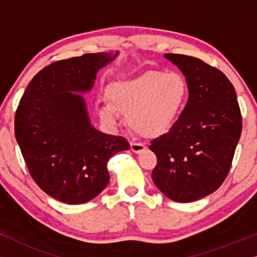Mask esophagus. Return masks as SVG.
Instances as JSON below:
<instances>
[{
  "mask_svg": "<svg viewBox=\"0 0 257 257\" xmlns=\"http://www.w3.org/2000/svg\"><path fill=\"white\" fill-rule=\"evenodd\" d=\"M145 149H146L145 145H144L142 142H139V140H132L131 142V150L135 153L142 152V151H144Z\"/></svg>",
  "mask_w": 257,
  "mask_h": 257,
  "instance_id": "1",
  "label": "esophagus"
}]
</instances>
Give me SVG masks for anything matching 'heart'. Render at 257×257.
<instances>
[{"mask_svg":"<svg viewBox=\"0 0 257 257\" xmlns=\"http://www.w3.org/2000/svg\"><path fill=\"white\" fill-rule=\"evenodd\" d=\"M187 84L174 71H146L131 79L111 84L107 89L111 101L100 104L98 114L108 125L119 120V111L126 112L133 128L146 136L168 131L184 108Z\"/></svg>","mask_w":257,"mask_h":257,"instance_id":"obj_1","label":"heart"}]
</instances>
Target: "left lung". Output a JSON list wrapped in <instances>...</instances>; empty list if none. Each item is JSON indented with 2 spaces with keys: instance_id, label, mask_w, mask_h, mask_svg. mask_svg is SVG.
I'll return each mask as SVG.
<instances>
[{
  "instance_id": "1",
  "label": "left lung",
  "mask_w": 257,
  "mask_h": 257,
  "mask_svg": "<svg viewBox=\"0 0 257 257\" xmlns=\"http://www.w3.org/2000/svg\"><path fill=\"white\" fill-rule=\"evenodd\" d=\"M186 77L188 101L170 131L151 142L152 179L167 198L192 202L215 192L227 178L242 131L233 84L201 59L165 54Z\"/></svg>"
}]
</instances>
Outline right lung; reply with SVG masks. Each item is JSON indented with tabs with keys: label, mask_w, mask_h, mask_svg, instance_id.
Segmentation results:
<instances>
[{
	"label": "right lung",
	"mask_w": 257,
	"mask_h": 257,
	"mask_svg": "<svg viewBox=\"0 0 257 257\" xmlns=\"http://www.w3.org/2000/svg\"><path fill=\"white\" fill-rule=\"evenodd\" d=\"M118 52L85 54L42 69L27 86L15 114V137L31 178L58 201H90L110 180L107 161L130 149L124 137L91 125L85 99L96 75Z\"/></svg>",
	"instance_id": "obj_1"
}]
</instances>
